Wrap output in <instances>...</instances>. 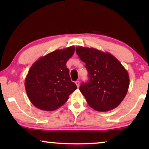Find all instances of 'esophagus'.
Returning a JSON list of instances; mask_svg holds the SVG:
<instances>
[{"instance_id": "obj_1", "label": "esophagus", "mask_w": 149, "mask_h": 149, "mask_svg": "<svg viewBox=\"0 0 149 149\" xmlns=\"http://www.w3.org/2000/svg\"><path fill=\"white\" fill-rule=\"evenodd\" d=\"M75 84L77 85V87H79V85H80V82H79V81H75Z\"/></svg>"}]
</instances>
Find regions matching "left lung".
I'll return each instance as SVG.
<instances>
[{"label":"left lung","mask_w":149,"mask_h":149,"mask_svg":"<svg viewBox=\"0 0 149 149\" xmlns=\"http://www.w3.org/2000/svg\"><path fill=\"white\" fill-rule=\"evenodd\" d=\"M76 52L89 73L88 82L79 87L88 104L100 112L117 107L130 85L129 74L121 63L110 53L94 48L79 46Z\"/></svg>","instance_id":"8db88e82"}]
</instances>
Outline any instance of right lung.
Segmentation results:
<instances>
[{"instance_id": "add662e5", "label": "right lung", "mask_w": 149, "mask_h": 149, "mask_svg": "<svg viewBox=\"0 0 149 149\" xmlns=\"http://www.w3.org/2000/svg\"><path fill=\"white\" fill-rule=\"evenodd\" d=\"M74 49L71 46L54 51L40 58L30 67L25 79V88L34 107L42 111H55L64 104L77 89L66 67Z\"/></svg>"}]
</instances>
